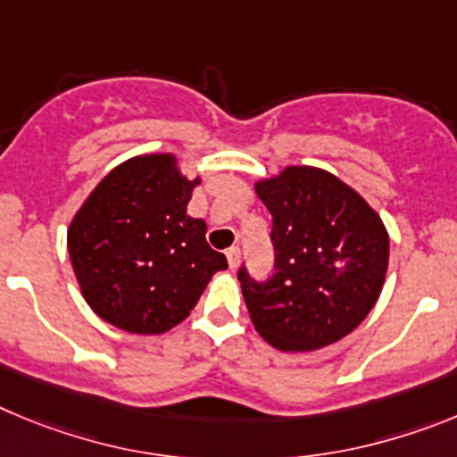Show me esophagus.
Here are the masks:
<instances>
[{
  "mask_svg": "<svg viewBox=\"0 0 457 457\" xmlns=\"http://www.w3.org/2000/svg\"><path fill=\"white\" fill-rule=\"evenodd\" d=\"M225 254H228V264H229V269H232V270L237 269L238 264H241V250H238L237 245H232V248H229Z\"/></svg>",
  "mask_w": 457,
  "mask_h": 457,
  "instance_id": "1",
  "label": "esophagus"
}]
</instances>
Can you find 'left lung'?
I'll return each instance as SVG.
<instances>
[{"label":"left lung","mask_w":457,"mask_h":457,"mask_svg":"<svg viewBox=\"0 0 457 457\" xmlns=\"http://www.w3.org/2000/svg\"><path fill=\"white\" fill-rule=\"evenodd\" d=\"M273 216V275L238 269L254 328L279 351L344 339L376 305L389 262L380 216L335 175L289 166L257 187Z\"/></svg>","instance_id":"1"}]
</instances>
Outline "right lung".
Masks as SVG:
<instances>
[{
    "label": "right lung",
    "mask_w": 457,
    "mask_h": 457,
    "mask_svg": "<svg viewBox=\"0 0 457 457\" xmlns=\"http://www.w3.org/2000/svg\"><path fill=\"white\" fill-rule=\"evenodd\" d=\"M172 154H145L106 175L68 229V253L81 294L100 319L137 335L182 323L223 253L209 248L203 219L187 204L193 187Z\"/></svg>",
    "instance_id": "right-lung-1"
}]
</instances>
